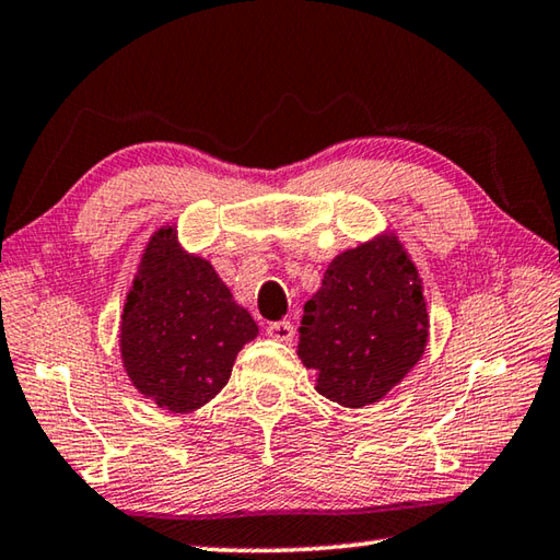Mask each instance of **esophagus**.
I'll list each match as a JSON object with an SVG mask.
<instances>
[{"instance_id": "obj_1", "label": "esophagus", "mask_w": 560, "mask_h": 560, "mask_svg": "<svg viewBox=\"0 0 560 560\" xmlns=\"http://www.w3.org/2000/svg\"><path fill=\"white\" fill-rule=\"evenodd\" d=\"M267 336L273 338V340H283V343H287V340L293 338V324H291V320H273V324L267 326Z\"/></svg>"}]
</instances>
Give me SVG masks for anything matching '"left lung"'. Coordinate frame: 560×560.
<instances>
[{
  "instance_id": "8db88e82",
  "label": "left lung",
  "mask_w": 560,
  "mask_h": 560,
  "mask_svg": "<svg viewBox=\"0 0 560 560\" xmlns=\"http://www.w3.org/2000/svg\"><path fill=\"white\" fill-rule=\"evenodd\" d=\"M428 324L420 277L390 234L330 261L320 289L303 306L299 358L316 371L320 395L365 407L422 358Z\"/></svg>"
}]
</instances>
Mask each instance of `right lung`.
Wrapping results in <instances>:
<instances>
[{
	"label": "right lung",
	"instance_id": "add662e5",
	"mask_svg": "<svg viewBox=\"0 0 560 560\" xmlns=\"http://www.w3.org/2000/svg\"><path fill=\"white\" fill-rule=\"evenodd\" d=\"M259 328L210 261L179 249L173 226L153 234L120 316V353L140 393L192 412L222 390Z\"/></svg>",
	"mask_w": 560,
	"mask_h": 560
}]
</instances>
